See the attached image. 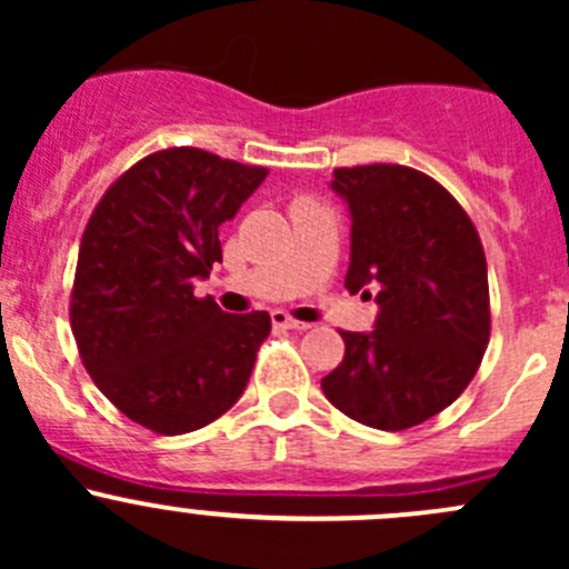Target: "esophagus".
<instances>
[{
  "label": "esophagus",
  "mask_w": 569,
  "mask_h": 569,
  "mask_svg": "<svg viewBox=\"0 0 569 569\" xmlns=\"http://www.w3.org/2000/svg\"><path fill=\"white\" fill-rule=\"evenodd\" d=\"M272 325L274 327H283V330H308V321H300V319H295V317H289V313L286 311H272Z\"/></svg>",
  "instance_id": "1"
}]
</instances>
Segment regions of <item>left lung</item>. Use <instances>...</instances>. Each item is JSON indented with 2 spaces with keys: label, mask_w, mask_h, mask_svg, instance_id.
Wrapping results in <instances>:
<instances>
[{
  "label": "left lung",
  "mask_w": 569,
  "mask_h": 569,
  "mask_svg": "<svg viewBox=\"0 0 569 569\" xmlns=\"http://www.w3.org/2000/svg\"><path fill=\"white\" fill-rule=\"evenodd\" d=\"M332 189L352 211L343 286H377L380 317L371 332L341 330L343 360L321 391L352 421L401 432L446 410L479 371L490 341L485 248L455 194L416 168H336Z\"/></svg>",
  "instance_id": "1"
}]
</instances>
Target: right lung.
I'll list each match as a JSON object with an SVG mask.
<instances>
[{"label":"right lung","instance_id":"add662e5","mask_svg":"<svg viewBox=\"0 0 569 569\" xmlns=\"http://www.w3.org/2000/svg\"><path fill=\"white\" fill-rule=\"evenodd\" d=\"M267 173L203 148H162L114 178L84 226L68 302L79 358L151 432H194L248 386L272 319L220 311L192 280L222 261L220 226Z\"/></svg>","mask_w":569,"mask_h":569}]
</instances>
